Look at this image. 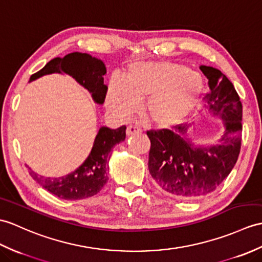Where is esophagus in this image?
Instances as JSON below:
<instances>
[{
    "label": "esophagus",
    "instance_id": "34e87169",
    "mask_svg": "<svg viewBox=\"0 0 262 262\" xmlns=\"http://www.w3.org/2000/svg\"><path fill=\"white\" fill-rule=\"evenodd\" d=\"M141 132H142V129L139 128L138 126H135V125H129L128 127H127V129H126V134L128 136L134 135V134H139Z\"/></svg>",
    "mask_w": 262,
    "mask_h": 262
}]
</instances>
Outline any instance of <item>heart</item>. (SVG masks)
<instances>
[{"instance_id": "obj_1", "label": "heart", "mask_w": 262, "mask_h": 262, "mask_svg": "<svg viewBox=\"0 0 262 262\" xmlns=\"http://www.w3.org/2000/svg\"><path fill=\"white\" fill-rule=\"evenodd\" d=\"M204 83L198 72L171 61L137 62L126 77L114 75L107 106L127 119L146 100L145 114L157 128L172 129L190 119L202 105Z\"/></svg>"}]
</instances>
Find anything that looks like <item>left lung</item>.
Listing matches in <instances>:
<instances>
[{
	"mask_svg": "<svg viewBox=\"0 0 262 262\" xmlns=\"http://www.w3.org/2000/svg\"><path fill=\"white\" fill-rule=\"evenodd\" d=\"M208 78L209 112L223 120L224 132L215 145H195L188 126L148 130V169L155 183L168 195L194 200L208 195L234 167L241 147L242 103L233 83L213 67L200 66Z\"/></svg>",
	"mask_w": 262,
	"mask_h": 262,
	"instance_id": "8db88e82",
	"label": "left lung"
}]
</instances>
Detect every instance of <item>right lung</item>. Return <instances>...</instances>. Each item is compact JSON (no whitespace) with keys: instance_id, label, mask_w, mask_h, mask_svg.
Listing matches in <instances>:
<instances>
[{"instance_id":"right-lung-1","label":"right lung","mask_w":262,"mask_h":262,"mask_svg":"<svg viewBox=\"0 0 262 262\" xmlns=\"http://www.w3.org/2000/svg\"><path fill=\"white\" fill-rule=\"evenodd\" d=\"M61 71L86 88L96 103L102 105L108 87L103 84V76L107 70L100 59L81 52H72L63 58H54L40 71L30 77V81L46 75L56 72L60 74ZM125 137L126 126H121L117 129L100 127L88 157L76 171L61 178L51 179L40 176L29 168L30 175L42 187L60 199L81 200L94 196L108 181V162L112 148L125 141Z\"/></svg>"}]
</instances>
